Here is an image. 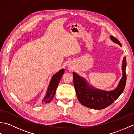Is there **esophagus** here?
Masks as SVG:
<instances>
[{"label": "esophagus", "instance_id": "34e87169", "mask_svg": "<svg viewBox=\"0 0 134 134\" xmlns=\"http://www.w3.org/2000/svg\"><path fill=\"white\" fill-rule=\"evenodd\" d=\"M69 68H70V69H71V67H69Z\"/></svg>", "mask_w": 134, "mask_h": 134}]
</instances>
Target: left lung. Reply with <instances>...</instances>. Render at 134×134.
Listing matches in <instances>:
<instances>
[{"label": "left lung", "mask_w": 134, "mask_h": 134, "mask_svg": "<svg viewBox=\"0 0 134 134\" xmlns=\"http://www.w3.org/2000/svg\"><path fill=\"white\" fill-rule=\"evenodd\" d=\"M110 39L121 46L120 41L116 38L111 36ZM126 58L124 57L122 62L123 76L116 89L109 92L99 90L93 87L88 84L86 79L73 72L74 86L80 103L85 107L94 109H104L112 104L123 93L126 86Z\"/></svg>", "instance_id": "1"}]
</instances>
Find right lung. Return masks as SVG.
<instances>
[{
	"mask_svg": "<svg viewBox=\"0 0 134 134\" xmlns=\"http://www.w3.org/2000/svg\"><path fill=\"white\" fill-rule=\"evenodd\" d=\"M64 72V69H62L56 74H55V75H53L52 78L49 82V86H48L47 89L46 95H45L44 98L42 100V102H43V104L49 103V102L52 100L54 96H55L57 87L58 86V84L60 81Z\"/></svg>",
	"mask_w": 134,
	"mask_h": 134,
	"instance_id": "1",
	"label": "right lung"
}]
</instances>
